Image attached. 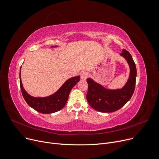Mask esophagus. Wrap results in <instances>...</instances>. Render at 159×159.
<instances>
[{
    "instance_id": "34e87169",
    "label": "esophagus",
    "mask_w": 159,
    "mask_h": 159,
    "mask_svg": "<svg viewBox=\"0 0 159 159\" xmlns=\"http://www.w3.org/2000/svg\"><path fill=\"white\" fill-rule=\"evenodd\" d=\"M88 77V73L85 71H82L80 73V79L81 80H86L87 79V77Z\"/></svg>"
}]
</instances>
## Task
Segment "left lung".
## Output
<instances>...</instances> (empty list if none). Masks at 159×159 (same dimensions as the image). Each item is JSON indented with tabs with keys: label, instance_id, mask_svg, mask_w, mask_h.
I'll return each mask as SVG.
<instances>
[{
	"label": "left lung",
	"instance_id": "left-lung-1",
	"mask_svg": "<svg viewBox=\"0 0 159 159\" xmlns=\"http://www.w3.org/2000/svg\"><path fill=\"white\" fill-rule=\"evenodd\" d=\"M120 56L125 58L130 69L125 84L121 88L108 89L91 78L86 79L88 90L86 99L93 109L101 112H113L119 110L130 99L136 84V67L130 54L123 49Z\"/></svg>",
	"mask_w": 159,
	"mask_h": 159
}]
</instances>
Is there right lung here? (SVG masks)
<instances>
[{
	"instance_id": "right-lung-1",
	"label": "right lung",
	"mask_w": 159,
	"mask_h": 159,
	"mask_svg": "<svg viewBox=\"0 0 159 159\" xmlns=\"http://www.w3.org/2000/svg\"><path fill=\"white\" fill-rule=\"evenodd\" d=\"M57 47H51V48ZM20 69L21 67L19 73L20 86L23 98L31 108L42 114H51L62 109L66 104L72 88L77 84L80 78V76H77L67 79L56 92L49 96L34 97L27 93L23 88L20 78Z\"/></svg>"
}]
</instances>
